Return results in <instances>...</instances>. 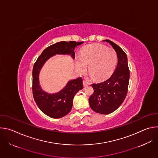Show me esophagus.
<instances>
[{
	"label": "esophagus",
	"instance_id": "obj_1",
	"mask_svg": "<svg viewBox=\"0 0 158 158\" xmlns=\"http://www.w3.org/2000/svg\"><path fill=\"white\" fill-rule=\"evenodd\" d=\"M89 84H90L89 82H88L86 80H84V81H83V85H84V87L88 86Z\"/></svg>",
	"mask_w": 158,
	"mask_h": 158
}]
</instances>
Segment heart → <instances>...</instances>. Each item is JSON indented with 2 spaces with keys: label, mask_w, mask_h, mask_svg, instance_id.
Here are the masks:
<instances>
[{
  "label": "heart",
  "mask_w": 158,
  "mask_h": 158,
  "mask_svg": "<svg viewBox=\"0 0 158 158\" xmlns=\"http://www.w3.org/2000/svg\"><path fill=\"white\" fill-rule=\"evenodd\" d=\"M118 62L114 49L101 44L85 46L76 58V67L79 74L84 73L89 65V71L96 79H104L113 73Z\"/></svg>",
  "instance_id": "b5f03b06"
}]
</instances>
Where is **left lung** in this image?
Wrapping results in <instances>:
<instances>
[{"label": "left lung", "instance_id": "1", "mask_svg": "<svg viewBox=\"0 0 158 158\" xmlns=\"http://www.w3.org/2000/svg\"><path fill=\"white\" fill-rule=\"evenodd\" d=\"M108 42L117 53L118 65L112 76L105 81L93 84V94L89 99L91 109L98 113L108 114L116 110L125 99L129 85V70L127 57L123 50L109 40Z\"/></svg>", "mask_w": 158, "mask_h": 158}]
</instances>
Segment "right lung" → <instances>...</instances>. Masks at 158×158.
I'll use <instances>...</instances> for the list:
<instances>
[{"instance_id": "obj_1", "label": "right lung", "mask_w": 158, "mask_h": 158, "mask_svg": "<svg viewBox=\"0 0 158 158\" xmlns=\"http://www.w3.org/2000/svg\"><path fill=\"white\" fill-rule=\"evenodd\" d=\"M84 42L60 41L44 49L35 62L32 70V93L35 102L40 110L52 118H60L67 115L73 107V99L83 89L81 77L71 79L59 92L48 93L39 84V73L46 62L56 54L71 56L75 58L74 49Z\"/></svg>"}]
</instances>
